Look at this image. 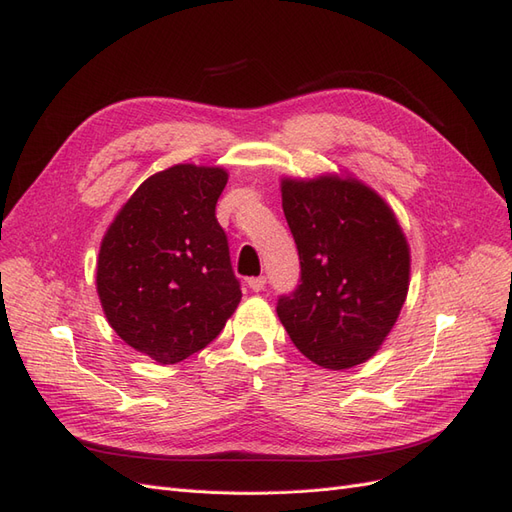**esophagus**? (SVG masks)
<instances>
[{
  "mask_svg": "<svg viewBox=\"0 0 512 512\" xmlns=\"http://www.w3.org/2000/svg\"><path fill=\"white\" fill-rule=\"evenodd\" d=\"M265 284H267V277L265 275L250 277V280H247V286H250L254 292H260L262 288H265Z\"/></svg>",
  "mask_w": 512,
  "mask_h": 512,
  "instance_id": "esophagus-1",
  "label": "esophagus"
}]
</instances>
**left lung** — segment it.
Here are the masks:
<instances>
[{
  "instance_id": "8db88e82",
  "label": "left lung",
  "mask_w": 512,
  "mask_h": 512,
  "mask_svg": "<svg viewBox=\"0 0 512 512\" xmlns=\"http://www.w3.org/2000/svg\"><path fill=\"white\" fill-rule=\"evenodd\" d=\"M301 284L277 301L292 344L324 369L371 359L408 297L410 247L393 209L354 177L282 179Z\"/></svg>"
}]
</instances>
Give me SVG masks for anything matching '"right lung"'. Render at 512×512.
<instances>
[{"label": "right lung", "instance_id": "add662e5", "mask_svg": "<svg viewBox=\"0 0 512 512\" xmlns=\"http://www.w3.org/2000/svg\"><path fill=\"white\" fill-rule=\"evenodd\" d=\"M228 173L175 164L145 179L100 245L96 288L113 331L173 365L203 350L241 301L215 205Z\"/></svg>", "mask_w": 512, "mask_h": 512}]
</instances>
